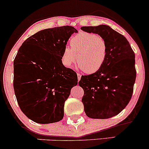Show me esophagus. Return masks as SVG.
Returning a JSON list of instances; mask_svg holds the SVG:
<instances>
[{
  "mask_svg": "<svg viewBox=\"0 0 149 149\" xmlns=\"http://www.w3.org/2000/svg\"><path fill=\"white\" fill-rule=\"evenodd\" d=\"M77 78H78V81H79L81 79V74L77 73Z\"/></svg>",
  "mask_w": 149,
  "mask_h": 149,
  "instance_id": "1",
  "label": "esophagus"
}]
</instances>
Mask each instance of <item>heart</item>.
Segmentation results:
<instances>
[{"label":"heart","instance_id":"b5f03b06","mask_svg":"<svg viewBox=\"0 0 149 149\" xmlns=\"http://www.w3.org/2000/svg\"><path fill=\"white\" fill-rule=\"evenodd\" d=\"M69 43L70 47H64L61 54L65 67L71 68L77 58L79 68L87 74H93L102 68L108 54L107 43L102 36L81 32L72 36Z\"/></svg>","mask_w":149,"mask_h":149}]
</instances>
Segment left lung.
Returning <instances> with one entry per match:
<instances>
[{
  "label": "left lung",
  "mask_w": 149,
  "mask_h": 149,
  "mask_svg": "<svg viewBox=\"0 0 149 149\" xmlns=\"http://www.w3.org/2000/svg\"><path fill=\"white\" fill-rule=\"evenodd\" d=\"M81 29L102 36L108 46L107 57L102 68L83 75L79 81L84 91V111L90 118H110L122 112L132 97L136 79L135 53L125 36L108 25Z\"/></svg>",
  "instance_id": "obj_1"
}]
</instances>
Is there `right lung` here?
I'll use <instances>...</instances> for the list:
<instances>
[{
  "instance_id": "add662e5",
  "label": "right lung",
  "mask_w": 149,
  "mask_h": 149,
  "mask_svg": "<svg viewBox=\"0 0 149 149\" xmlns=\"http://www.w3.org/2000/svg\"><path fill=\"white\" fill-rule=\"evenodd\" d=\"M72 26L39 31L27 38L14 61V89L22 112L33 122L49 124L64 115V104L77 74L61 62L63 48L73 33Z\"/></svg>"
}]
</instances>
